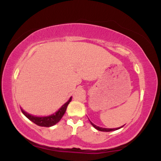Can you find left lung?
<instances>
[{"mask_svg": "<svg viewBox=\"0 0 161 161\" xmlns=\"http://www.w3.org/2000/svg\"><path fill=\"white\" fill-rule=\"evenodd\" d=\"M89 121H90V120H89ZM90 123H91V124H92V125H93V126L95 127V128L96 129H97V130H99V131H101V132H111V131L117 130V129H120V128H122V127L123 126H123L119 127V128H116V129H106V128H102V127H99V126H97V125L94 124V123H92L91 121H90Z\"/></svg>", "mask_w": 161, "mask_h": 161, "instance_id": "8db88e82", "label": "left lung"}]
</instances>
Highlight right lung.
<instances>
[{
  "mask_svg": "<svg viewBox=\"0 0 161 161\" xmlns=\"http://www.w3.org/2000/svg\"><path fill=\"white\" fill-rule=\"evenodd\" d=\"M72 97L69 99V101L65 103L63 106L59 109L56 113H54L53 114L47 116H32L31 114H29L28 113L25 112L23 109H21L23 114L25 115L29 119H30L31 121L33 122L34 123H36V125H39V126H44V127H50L52 126V125L57 124L59 121L61 119L63 116L65 114L66 108H67L68 104H69V102L71 101Z\"/></svg>",
  "mask_w": 161,
  "mask_h": 161,
  "instance_id": "add662e5",
  "label": "right lung"
}]
</instances>
